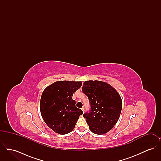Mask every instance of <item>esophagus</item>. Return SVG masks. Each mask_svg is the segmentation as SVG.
Instances as JSON below:
<instances>
[{
	"label": "esophagus",
	"mask_w": 161,
	"mask_h": 161,
	"mask_svg": "<svg viewBox=\"0 0 161 161\" xmlns=\"http://www.w3.org/2000/svg\"><path fill=\"white\" fill-rule=\"evenodd\" d=\"M81 110H82V111H83V113H84V107H82V108H81Z\"/></svg>",
	"instance_id": "esophagus-1"
}]
</instances>
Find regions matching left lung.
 I'll return each mask as SVG.
<instances>
[{
	"label": "left lung",
	"mask_w": 161,
	"mask_h": 161,
	"mask_svg": "<svg viewBox=\"0 0 161 161\" xmlns=\"http://www.w3.org/2000/svg\"><path fill=\"white\" fill-rule=\"evenodd\" d=\"M82 91L91 105L90 112L83 114L89 129L97 135L106 133L114 127L121 114L119 94L110 84L98 80L86 81Z\"/></svg>",
	"instance_id": "1"
}]
</instances>
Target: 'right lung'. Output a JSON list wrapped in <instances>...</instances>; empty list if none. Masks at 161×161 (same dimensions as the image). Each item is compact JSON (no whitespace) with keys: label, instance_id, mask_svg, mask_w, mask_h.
<instances>
[{"label":"right lung","instance_id":"1","mask_svg":"<svg viewBox=\"0 0 161 161\" xmlns=\"http://www.w3.org/2000/svg\"><path fill=\"white\" fill-rule=\"evenodd\" d=\"M81 85V81H58L47 86L42 93L40 113L47 125L55 133L65 135L72 131L83 114L72 100L74 93Z\"/></svg>","mask_w":161,"mask_h":161}]
</instances>
